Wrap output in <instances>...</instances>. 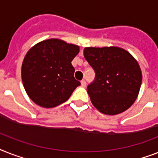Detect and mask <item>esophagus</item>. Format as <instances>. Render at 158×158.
Instances as JSON below:
<instances>
[{
  "label": "esophagus",
  "instance_id": "esophagus-1",
  "mask_svg": "<svg viewBox=\"0 0 158 158\" xmlns=\"http://www.w3.org/2000/svg\"><path fill=\"white\" fill-rule=\"evenodd\" d=\"M81 86L83 88H85L86 87V81L85 80H82L81 81Z\"/></svg>",
  "mask_w": 158,
  "mask_h": 158
}]
</instances>
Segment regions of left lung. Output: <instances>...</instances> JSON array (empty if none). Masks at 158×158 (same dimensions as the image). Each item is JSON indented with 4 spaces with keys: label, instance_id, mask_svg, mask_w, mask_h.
<instances>
[{
    "label": "left lung",
    "instance_id": "8db88e82",
    "mask_svg": "<svg viewBox=\"0 0 158 158\" xmlns=\"http://www.w3.org/2000/svg\"><path fill=\"white\" fill-rule=\"evenodd\" d=\"M83 55L96 76L88 86L92 105L105 114L115 115L132 106L139 94L142 73L130 52L119 47H88Z\"/></svg>",
    "mask_w": 158,
    "mask_h": 158
}]
</instances>
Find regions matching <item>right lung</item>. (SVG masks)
Here are the masks:
<instances>
[{"instance_id":"right-lung-1","label":"right lung","mask_w":158,"mask_h":158,"mask_svg":"<svg viewBox=\"0 0 158 158\" xmlns=\"http://www.w3.org/2000/svg\"><path fill=\"white\" fill-rule=\"evenodd\" d=\"M79 47L58 39L34 45L22 65V80L31 101L44 108H53L67 101L81 83L74 77L71 61Z\"/></svg>"}]
</instances>
